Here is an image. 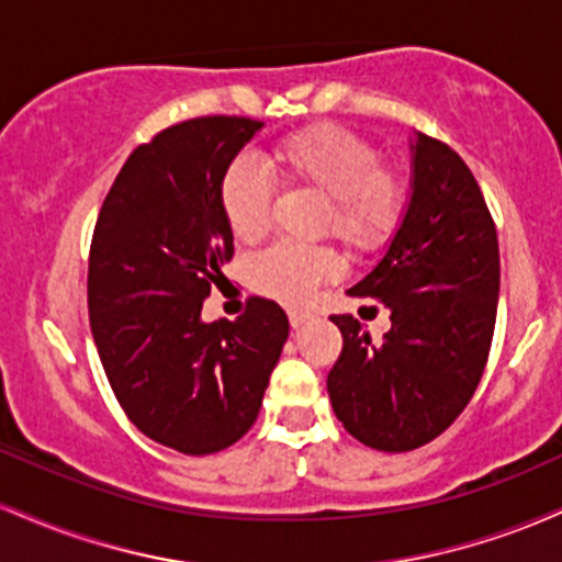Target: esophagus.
Here are the masks:
<instances>
[{
  "label": "esophagus",
  "instance_id": "obj_1",
  "mask_svg": "<svg viewBox=\"0 0 562 562\" xmlns=\"http://www.w3.org/2000/svg\"><path fill=\"white\" fill-rule=\"evenodd\" d=\"M288 319H290V327H295V330H299V327H303V325H306V322L314 319V314L301 312V308H290Z\"/></svg>",
  "mask_w": 562,
  "mask_h": 562
}]
</instances>
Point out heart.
<instances>
[{
  "mask_svg": "<svg viewBox=\"0 0 562 562\" xmlns=\"http://www.w3.org/2000/svg\"><path fill=\"white\" fill-rule=\"evenodd\" d=\"M269 169L288 190H306L325 200L322 229H330L353 254L383 248L402 222L406 187L393 169L380 166L375 147L338 126L303 128L282 139L269 156ZM222 214L235 240L256 243L272 222V187L259 166L235 160L224 171ZM338 274L327 248L277 243L248 263V280L280 303L308 301L322 282Z\"/></svg>",
  "mask_w": 562,
  "mask_h": 562,
  "instance_id": "b5f03b06",
  "label": "heart"
}]
</instances>
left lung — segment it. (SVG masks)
Returning <instances> with one entry per match:
<instances>
[{
    "label": "left lung",
    "mask_w": 562,
    "mask_h": 562,
    "mask_svg": "<svg viewBox=\"0 0 562 562\" xmlns=\"http://www.w3.org/2000/svg\"><path fill=\"white\" fill-rule=\"evenodd\" d=\"M409 200L389 248L348 295L378 299L375 344L333 314L344 351L327 375L335 417L364 447L412 451L441 436L479 389L499 299V243L481 187L449 145L415 132Z\"/></svg>",
    "instance_id": "obj_1"
}]
</instances>
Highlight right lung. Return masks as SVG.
<instances>
[{
    "label": "right lung",
    "mask_w": 562,
    "mask_h": 562,
    "mask_svg": "<svg viewBox=\"0 0 562 562\" xmlns=\"http://www.w3.org/2000/svg\"><path fill=\"white\" fill-rule=\"evenodd\" d=\"M261 121L205 115L160 132L128 156L102 203L89 254V325L126 417L182 454H214L259 417L290 325L250 299L235 322H203L224 280L232 232L224 171Z\"/></svg>",
    "instance_id": "1"
}]
</instances>
